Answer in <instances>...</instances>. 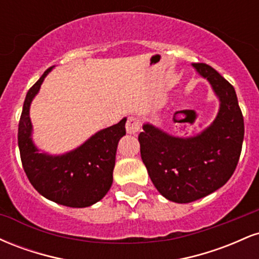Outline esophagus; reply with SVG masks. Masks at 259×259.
Returning a JSON list of instances; mask_svg holds the SVG:
<instances>
[{"instance_id": "34e87169", "label": "esophagus", "mask_w": 259, "mask_h": 259, "mask_svg": "<svg viewBox=\"0 0 259 259\" xmlns=\"http://www.w3.org/2000/svg\"><path fill=\"white\" fill-rule=\"evenodd\" d=\"M140 127H141V120H140V118L138 117H129L126 120V124H125V129H126V133L127 134H134L139 133Z\"/></svg>"}]
</instances>
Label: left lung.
I'll list each match as a JSON object with an SVG mask.
<instances>
[{
	"label": "left lung",
	"instance_id": "8db88e82",
	"mask_svg": "<svg viewBox=\"0 0 259 259\" xmlns=\"http://www.w3.org/2000/svg\"><path fill=\"white\" fill-rule=\"evenodd\" d=\"M212 85L221 109L208 129L195 138L179 139L145 124L140 153L153 185L169 201L200 200L230 179L242 150V112L234 86L206 63H192Z\"/></svg>",
	"mask_w": 259,
	"mask_h": 259
}]
</instances>
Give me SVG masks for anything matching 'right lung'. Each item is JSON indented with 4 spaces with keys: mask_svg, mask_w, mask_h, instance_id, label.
<instances>
[{
    "mask_svg": "<svg viewBox=\"0 0 259 259\" xmlns=\"http://www.w3.org/2000/svg\"><path fill=\"white\" fill-rule=\"evenodd\" d=\"M29 89L18 125V146L23 168L35 190L56 203L82 208L99 202L111 189L118 142L125 135V121L95 134L84 145L63 156L38 153L32 145L29 107L45 76Z\"/></svg>",
    "mask_w": 259,
    "mask_h": 259,
    "instance_id": "right-lung-1",
    "label": "right lung"
}]
</instances>
